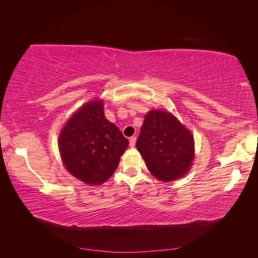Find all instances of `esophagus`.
Masks as SVG:
<instances>
[{"instance_id": "obj_1", "label": "esophagus", "mask_w": 258, "mask_h": 258, "mask_svg": "<svg viewBox=\"0 0 258 258\" xmlns=\"http://www.w3.org/2000/svg\"><path fill=\"white\" fill-rule=\"evenodd\" d=\"M136 143V138L135 136H132V138H130V146L131 147H134Z\"/></svg>"}]
</instances>
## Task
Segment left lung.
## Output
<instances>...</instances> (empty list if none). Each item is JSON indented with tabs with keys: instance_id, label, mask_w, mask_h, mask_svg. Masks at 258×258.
<instances>
[{
	"instance_id": "obj_1",
	"label": "left lung",
	"mask_w": 258,
	"mask_h": 258,
	"mask_svg": "<svg viewBox=\"0 0 258 258\" xmlns=\"http://www.w3.org/2000/svg\"><path fill=\"white\" fill-rule=\"evenodd\" d=\"M136 149L153 176L163 182L183 177L194 160V138L166 111L152 109L144 116Z\"/></svg>"
}]
</instances>
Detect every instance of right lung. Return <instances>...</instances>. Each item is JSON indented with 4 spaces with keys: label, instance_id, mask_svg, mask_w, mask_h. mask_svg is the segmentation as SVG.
<instances>
[{
    "label": "right lung",
    "instance_id": "add662e5",
    "mask_svg": "<svg viewBox=\"0 0 258 258\" xmlns=\"http://www.w3.org/2000/svg\"><path fill=\"white\" fill-rule=\"evenodd\" d=\"M103 101L84 104L59 133L58 149L64 166L74 177L100 185L112 176L128 141L106 119Z\"/></svg>",
    "mask_w": 258,
    "mask_h": 258
}]
</instances>
